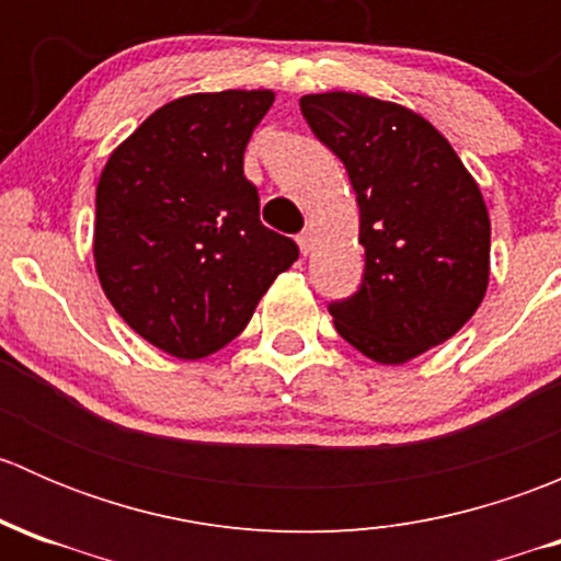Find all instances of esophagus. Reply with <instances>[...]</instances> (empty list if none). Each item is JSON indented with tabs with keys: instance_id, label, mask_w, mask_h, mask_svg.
Wrapping results in <instances>:
<instances>
[{
	"instance_id": "34e87169",
	"label": "esophagus",
	"mask_w": 561,
	"mask_h": 561,
	"mask_svg": "<svg viewBox=\"0 0 561 561\" xmlns=\"http://www.w3.org/2000/svg\"><path fill=\"white\" fill-rule=\"evenodd\" d=\"M296 241H298V249H301L304 254H309L312 252V230H304V233H298L296 236Z\"/></svg>"
}]
</instances>
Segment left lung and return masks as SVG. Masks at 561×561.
Here are the masks:
<instances>
[{
  "label": "left lung",
  "mask_w": 561,
  "mask_h": 561,
  "mask_svg": "<svg viewBox=\"0 0 561 561\" xmlns=\"http://www.w3.org/2000/svg\"><path fill=\"white\" fill-rule=\"evenodd\" d=\"M301 113L344 162L360 208L364 279L328 312L355 350L404 364L454 336L483 301V195L454 146L407 107L328 92L301 98Z\"/></svg>",
  "instance_id": "obj_1"
}]
</instances>
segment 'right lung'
Wrapping results in <instances>:
<instances>
[{"instance_id":"add662e5","label":"right lung","mask_w":561,"mask_h":561,"mask_svg":"<svg viewBox=\"0 0 561 561\" xmlns=\"http://www.w3.org/2000/svg\"><path fill=\"white\" fill-rule=\"evenodd\" d=\"M274 92L190 94L151 113L98 184L94 263L107 301L175 358H206L247 328L296 241L260 222L244 149Z\"/></svg>"}]
</instances>
